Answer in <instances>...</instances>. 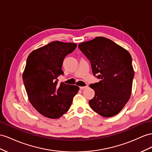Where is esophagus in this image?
Returning <instances> with one entry per match:
<instances>
[{"mask_svg": "<svg viewBox=\"0 0 152 152\" xmlns=\"http://www.w3.org/2000/svg\"><path fill=\"white\" fill-rule=\"evenodd\" d=\"M87 87H88V86L87 85V86H84V87H80V90H83V89L87 88Z\"/></svg>", "mask_w": 152, "mask_h": 152, "instance_id": "34e87169", "label": "esophagus"}]
</instances>
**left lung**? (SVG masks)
Wrapping results in <instances>:
<instances>
[{
	"mask_svg": "<svg viewBox=\"0 0 152 152\" xmlns=\"http://www.w3.org/2000/svg\"><path fill=\"white\" fill-rule=\"evenodd\" d=\"M78 48L90 60L93 75L100 80L89 85L95 91L89 101L91 108L104 118L118 114L132 93L134 71L130 54L103 37L80 43Z\"/></svg>",
	"mask_w": 152,
	"mask_h": 152,
	"instance_id": "left-lung-1",
	"label": "left lung"
}]
</instances>
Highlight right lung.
I'll list each match as a JSON object with an SVG mask.
<instances>
[{
    "label": "right lung",
    "instance_id": "obj_1",
    "mask_svg": "<svg viewBox=\"0 0 152 152\" xmlns=\"http://www.w3.org/2000/svg\"><path fill=\"white\" fill-rule=\"evenodd\" d=\"M75 43L54 41L34 50L27 59L22 79L30 103L46 118L57 119L67 112L74 96L79 91L76 85L58 83V76L65 57L76 48Z\"/></svg>",
    "mask_w": 152,
    "mask_h": 152
}]
</instances>
